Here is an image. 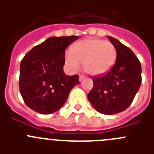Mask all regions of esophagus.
<instances>
[{
	"label": "esophagus",
	"mask_w": 154,
	"mask_h": 154,
	"mask_svg": "<svg viewBox=\"0 0 154 154\" xmlns=\"http://www.w3.org/2000/svg\"><path fill=\"white\" fill-rule=\"evenodd\" d=\"M84 78H85V76H84V75H79V81L82 82V80H83Z\"/></svg>",
	"instance_id": "1"
}]
</instances>
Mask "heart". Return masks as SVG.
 <instances>
[{
  "label": "heart",
  "instance_id": "1",
  "mask_svg": "<svg viewBox=\"0 0 154 154\" xmlns=\"http://www.w3.org/2000/svg\"><path fill=\"white\" fill-rule=\"evenodd\" d=\"M116 59V50L108 41L88 38L78 42L72 51L65 55V64L72 71L78 70L80 62L85 72L97 75L107 72L113 66Z\"/></svg>",
  "mask_w": 154,
  "mask_h": 154
}]
</instances>
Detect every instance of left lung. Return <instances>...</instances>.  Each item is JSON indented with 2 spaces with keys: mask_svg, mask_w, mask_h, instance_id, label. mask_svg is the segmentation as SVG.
I'll return each mask as SVG.
<instances>
[{
  "mask_svg": "<svg viewBox=\"0 0 154 154\" xmlns=\"http://www.w3.org/2000/svg\"><path fill=\"white\" fill-rule=\"evenodd\" d=\"M116 50V61L108 72L92 78L88 99L98 112L113 115L131 105L141 85V64L130 48L108 36Z\"/></svg>",
  "mask_w": 154,
  "mask_h": 154,
  "instance_id": "left-lung-1",
  "label": "left lung"
}]
</instances>
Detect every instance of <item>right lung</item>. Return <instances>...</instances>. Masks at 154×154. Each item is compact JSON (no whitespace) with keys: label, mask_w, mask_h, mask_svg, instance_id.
Instances as JSON below:
<instances>
[{"label":"right lung","mask_w":154,"mask_h":154,"mask_svg":"<svg viewBox=\"0 0 154 154\" xmlns=\"http://www.w3.org/2000/svg\"><path fill=\"white\" fill-rule=\"evenodd\" d=\"M79 36L51 37L23 58L19 89L24 103L35 112L51 114L65 104L69 92L79 84L78 75L63 71L65 50Z\"/></svg>","instance_id":"right-lung-1"}]
</instances>
